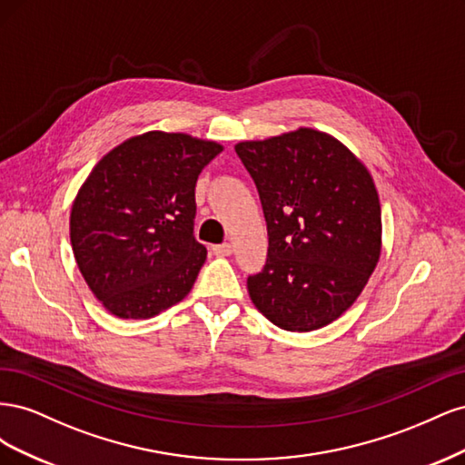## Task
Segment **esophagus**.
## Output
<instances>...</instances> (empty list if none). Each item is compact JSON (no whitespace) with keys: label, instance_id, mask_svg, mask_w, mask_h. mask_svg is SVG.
Returning <instances> with one entry per match:
<instances>
[{"label":"esophagus","instance_id":"esophagus-1","mask_svg":"<svg viewBox=\"0 0 465 465\" xmlns=\"http://www.w3.org/2000/svg\"><path fill=\"white\" fill-rule=\"evenodd\" d=\"M211 250H213V254H215V256H231V254H232V246H231L229 242H224V244H215V246L211 248Z\"/></svg>","mask_w":465,"mask_h":465}]
</instances>
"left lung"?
Returning <instances> with one entry per match:
<instances>
[{
    "instance_id": "obj_1",
    "label": "left lung",
    "mask_w": 465,
    "mask_h": 465,
    "mask_svg": "<svg viewBox=\"0 0 465 465\" xmlns=\"http://www.w3.org/2000/svg\"><path fill=\"white\" fill-rule=\"evenodd\" d=\"M234 151L254 178L267 260L248 277L258 311L287 331H314L353 306L382 252V213L369 168L340 139L299 128Z\"/></svg>"
}]
</instances>
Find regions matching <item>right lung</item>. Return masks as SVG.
<instances>
[{"label": "right lung", "mask_w": 465, "mask_h": 465, "mask_svg": "<svg viewBox=\"0 0 465 465\" xmlns=\"http://www.w3.org/2000/svg\"><path fill=\"white\" fill-rule=\"evenodd\" d=\"M223 145L145 132L94 164L69 213L79 272L106 311L147 320L188 297L207 258L193 238L195 182Z\"/></svg>", "instance_id": "right-lung-1"}]
</instances>
